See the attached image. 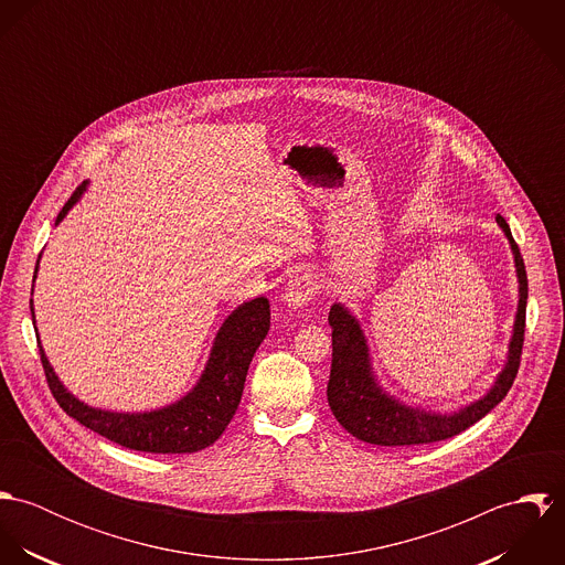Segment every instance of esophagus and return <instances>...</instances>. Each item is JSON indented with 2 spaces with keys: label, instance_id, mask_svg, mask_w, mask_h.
I'll use <instances>...</instances> for the list:
<instances>
[{
  "label": "esophagus",
  "instance_id": "1",
  "mask_svg": "<svg viewBox=\"0 0 565 565\" xmlns=\"http://www.w3.org/2000/svg\"><path fill=\"white\" fill-rule=\"evenodd\" d=\"M318 280L311 276V274H305V276H296L289 280L287 285V291L282 296V302L287 309L296 311V309H302L309 300L316 298L318 294Z\"/></svg>",
  "mask_w": 565,
  "mask_h": 565
}]
</instances>
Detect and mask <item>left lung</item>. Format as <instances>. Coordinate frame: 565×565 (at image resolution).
I'll use <instances>...</instances> for the list:
<instances>
[{"label":"left lung","mask_w":565,"mask_h":565,"mask_svg":"<svg viewBox=\"0 0 565 565\" xmlns=\"http://www.w3.org/2000/svg\"><path fill=\"white\" fill-rule=\"evenodd\" d=\"M495 224L504 233L513 254L518 276V309L511 339L507 343L504 365L495 374L491 387L472 403L455 411H433L428 406L424 408L419 404L404 403L390 394L374 372L370 343L359 318L345 305H332L328 313V323L332 326V365L326 396L332 415L352 437L374 446H415L441 441L479 422L507 396L520 367L529 282L524 260L511 237L509 224L500 215H495Z\"/></svg>","instance_id":"obj_1"}]
</instances>
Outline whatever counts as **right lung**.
Wrapping results in <instances>:
<instances>
[{"mask_svg": "<svg viewBox=\"0 0 565 565\" xmlns=\"http://www.w3.org/2000/svg\"><path fill=\"white\" fill-rule=\"evenodd\" d=\"M86 186L88 182H82L78 191L70 198L56 217V226L81 202ZM39 263L41 254L36 260L34 280L39 274ZM30 311L41 350V363L50 390L63 411L78 419L82 426L119 446L154 455L198 452L222 437L242 403L243 385L252 356L269 330L267 298L243 302L220 326L198 383L182 398L150 411H110L82 403L78 396H74L63 385L41 345L34 318V300H30Z\"/></svg>", "mask_w": 565, "mask_h": 565, "instance_id": "right-lung-1", "label": "right lung"}]
</instances>
